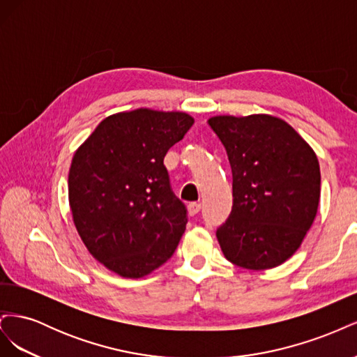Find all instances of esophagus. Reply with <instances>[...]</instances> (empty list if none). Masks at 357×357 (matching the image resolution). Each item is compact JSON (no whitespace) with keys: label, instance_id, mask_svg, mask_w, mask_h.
I'll return each instance as SVG.
<instances>
[{"label":"esophagus","instance_id":"obj_1","mask_svg":"<svg viewBox=\"0 0 357 357\" xmlns=\"http://www.w3.org/2000/svg\"><path fill=\"white\" fill-rule=\"evenodd\" d=\"M199 210H201V205H199V204H197V202H190V204L188 205V213H189V215H195V214H198V213H199Z\"/></svg>","mask_w":357,"mask_h":357}]
</instances>
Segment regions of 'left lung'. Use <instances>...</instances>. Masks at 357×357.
<instances>
[{
    "mask_svg": "<svg viewBox=\"0 0 357 357\" xmlns=\"http://www.w3.org/2000/svg\"><path fill=\"white\" fill-rule=\"evenodd\" d=\"M228 153L234 205L215 232L225 257L253 271L282 265L304 241L320 201L314 150L271 114L214 116Z\"/></svg>",
    "mask_w": 357,
    "mask_h": 357,
    "instance_id": "obj_1",
    "label": "left lung"
}]
</instances>
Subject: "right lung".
<instances>
[{"instance_id": "right-lung-1", "label": "right lung", "mask_w": 357, "mask_h": 357, "mask_svg": "<svg viewBox=\"0 0 357 357\" xmlns=\"http://www.w3.org/2000/svg\"><path fill=\"white\" fill-rule=\"evenodd\" d=\"M192 125L183 112H122L105 117L75 150L73 222L89 253L117 275L142 278L178 245L186 207L171 190L164 158Z\"/></svg>"}]
</instances>
